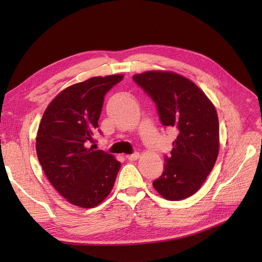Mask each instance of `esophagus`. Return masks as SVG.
<instances>
[{
    "label": "esophagus",
    "mask_w": 262,
    "mask_h": 262,
    "mask_svg": "<svg viewBox=\"0 0 262 262\" xmlns=\"http://www.w3.org/2000/svg\"><path fill=\"white\" fill-rule=\"evenodd\" d=\"M128 158V160H131V161H134V160H138L139 159V157H140V154L139 152H134V154H132V155H127L125 156Z\"/></svg>",
    "instance_id": "1"
}]
</instances>
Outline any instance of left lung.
Listing matches in <instances>:
<instances>
[{"label":"left lung","mask_w":262,"mask_h":262,"mask_svg":"<svg viewBox=\"0 0 262 262\" xmlns=\"http://www.w3.org/2000/svg\"><path fill=\"white\" fill-rule=\"evenodd\" d=\"M133 80L156 103L161 123L178 131L165 171L152 186L168 201L185 200L202 187L218 158L217 111L193 81L173 71H145Z\"/></svg>","instance_id":"1"}]
</instances>
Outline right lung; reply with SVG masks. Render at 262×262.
Here are the masks:
<instances>
[{"mask_svg": "<svg viewBox=\"0 0 262 262\" xmlns=\"http://www.w3.org/2000/svg\"><path fill=\"white\" fill-rule=\"evenodd\" d=\"M123 75L93 77L62 90L45 110L35 149L45 176L66 201L93 208L112 192L121 164L89 147L94 142L104 96Z\"/></svg>", "mask_w": 262, "mask_h": 262, "instance_id": "1", "label": "right lung"}]
</instances>
